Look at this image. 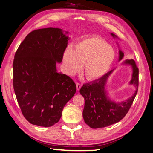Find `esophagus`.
Masks as SVG:
<instances>
[{"label":"esophagus","instance_id":"obj_1","mask_svg":"<svg viewBox=\"0 0 153 153\" xmlns=\"http://www.w3.org/2000/svg\"><path fill=\"white\" fill-rule=\"evenodd\" d=\"M81 86H82V85H81V84H79V83H76V87H77V91H79V89H81Z\"/></svg>","mask_w":153,"mask_h":153}]
</instances>
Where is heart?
<instances>
[{"label": "heart", "mask_w": 153, "mask_h": 153, "mask_svg": "<svg viewBox=\"0 0 153 153\" xmlns=\"http://www.w3.org/2000/svg\"><path fill=\"white\" fill-rule=\"evenodd\" d=\"M115 59V52L107 42L98 36L81 39L67 47L63 54L66 72L72 75L79 71L84 62V72L89 81L99 79L108 72Z\"/></svg>", "instance_id": "heart-1"}]
</instances>
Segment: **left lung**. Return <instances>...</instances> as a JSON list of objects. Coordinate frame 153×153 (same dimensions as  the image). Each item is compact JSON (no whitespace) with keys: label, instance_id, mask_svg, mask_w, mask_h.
<instances>
[{"label":"left lung","instance_id":"left-lung-1","mask_svg":"<svg viewBox=\"0 0 153 153\" xmlns=\"http://www.w3.org/2000/svg\"><path fill=\"white\" fill-rule=\"evenodd\" d=\"M111 35L118 38L114 33ZM124 53L119 50L118 61L123 59ZM123 64L131 66L132 74L129 85L135 87V92L128 99L121 102H115L108 97L105 86L111 74L113 69L99 79L84 84L80 89V93L84 98V108L82 116L84 122L92 128L105 127L120 121L126 115L137 93L139 86V69L133 59H127Z\"/></svg>","mask_w":153,"mask_h":153}]
</instances>
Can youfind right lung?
Returning a JSON list of instances; mask_svg holds the SVG:
<instances>
[{
	"label": "right lung",
	"instance_id": "right-lung-1",
	"mask_svg": "<svg viewBox=\"0 0 153 153\" xmlns=\"http://www.w3.org/2000/svg\"><path fill=\"white\" fill-rule=\"evenodd\" d=\"M62 29L34 30L26 36L15 53L13 86L26 119L48 127L57 123L66 103L76 92V84L57 72L70 39Z\"/></svg>",
	"mask_w": 153,
	"mask_h": 153
}]
</instances>
